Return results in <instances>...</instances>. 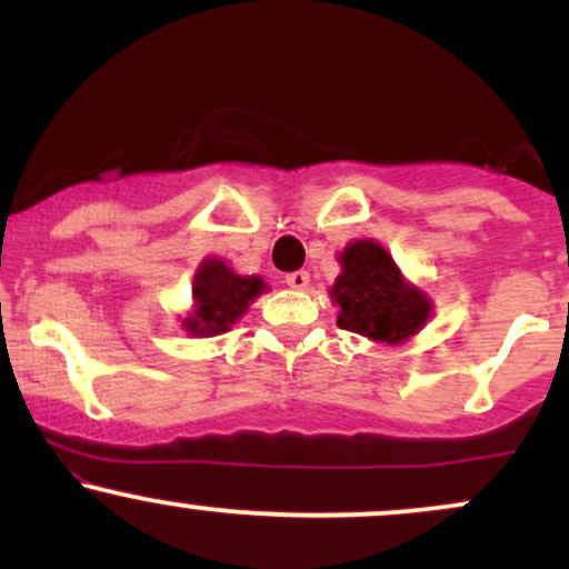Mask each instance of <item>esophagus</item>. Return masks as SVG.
<instances>
[{
  "label": "esophagus",
  "instance_id": "obj_1",
  "mask_svg": "<svg viewBox=\"0 0 569 569\" xmlns=\"http://www.w3.org/2000/svg\"><path fill=\"white\" fill-rule=\"evenodd\" d=\"M286 283L291 286V289H307L310 286V272L307 270H293L286 276Z\"/></svg>",
  "mask_w": 569,
  "mask_h": 569
}]
</instances>
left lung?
I'll use <instances>...</instances> for the list:
<instances>
[{"mask_svg": "<svg viewBox=\"0 0 569 569\" xmlns=\"http://www.w3.org/2000/svg\"><path fill=\"white\" fill-rule=\"evenodd\" d=\"M339 262L342 276L331 289L339 305V329L396 345L428 321V299L403 283L382 246L358 240L345 248Z\"/></svg>", "mask_w": 569, "mask_h": 569, "instance_id": "obj_1", "label": "left lung"}]
</instances>
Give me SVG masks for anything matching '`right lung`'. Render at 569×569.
<instances>
[{"mask_svg":"<svg viewBox=\"0 0 569 569\" xmlns=\"http://www.w3.org/2000/svg\"><path fill=\"white\" fill-rule=\"evenodd\" d=\"M262 291V278H243L219 259H208L194 278L192 293L198 310L187 318L184 329L194 337L224 335Z\"/></svg>","mask_w":569,"mask_h":569,"instance_id":"obj_1","label":"right lung"}]
</instances>
